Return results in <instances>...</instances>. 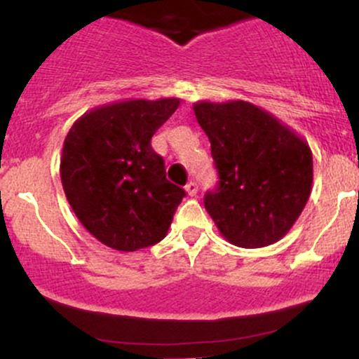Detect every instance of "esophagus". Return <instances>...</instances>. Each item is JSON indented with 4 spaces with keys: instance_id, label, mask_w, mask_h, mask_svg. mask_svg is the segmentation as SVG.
Masks as SVG:
<instances>
[{
    "instance_id": "esophagus-1",
    "label": "esophagus",
    "mask_w": 359,
    "mask_h": 359,
    "mask_svg": "<svg viewBox=\"0 0 359 359\" xmlns=\"http://www.w3.org/2000/svg\"><path fill=\"white\" fill-rule=\"evenodd\" d=\"M186 192H187V194H189V196H196V192H198V184L192 182V180H191V182H187Z\"/></svg>"
}]
</instances>
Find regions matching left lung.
<instances>
[{"label": "left lung", "instance_id": "obj_1", "mask_svg": "<svg viewBox=\"0 0 359 359\" xmlns=\"http://www.w3.org/2000/svg\"><path fill=\"white\" fill-rule=\"evenodd\" d=\"M208 135L220 184L205 208L230 244L265 248L292 229L313 184L309 144L262 107L243 100L192 104Z\"/></svg>", "mask_w": 359, "mask_h": 359}]
</instances>
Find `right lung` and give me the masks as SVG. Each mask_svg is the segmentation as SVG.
I'll return each instance as SVG.
<instances>
[{
    "mask_svg": "<svg viewBox=\"0 0 359 359\" xmlns=\"http://www.w3.org/2000/svg\"><path fill=\"white\" fill-rule=\"evenodd\" d=\"M179 104V97L115 101L70 127L60 158L63 191L75 217L104 246L137 251L167 236L186 192L167 180L151 137Z\"/></svg>",
    "mask_w": 359,
    "mask_h": 359,
    "instance_id": "1",
    "label": "right lung"
}]
</instances>
